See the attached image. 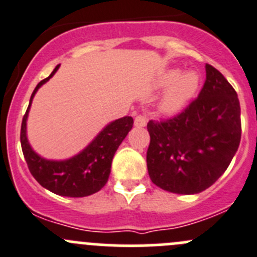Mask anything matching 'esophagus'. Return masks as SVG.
<instances>
[{"mask_svg": "<svg viewBox=\"0 0 257 257\" xmlns=\"http://www.w3.org/2000/svg\"><path fill=\"white\" fill-rule=\"evenodd\" d=\"M134 125L138 126V128H143V126L147 125V118L144 115H142V114H139V115L136 116V119H134Z\"/></svg>", "mask_w": 257, "mask_h": 257, "instance_id": "34e87169", "label": "esophagus"}]
</instances>
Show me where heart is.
<instances>
[{
	"mask_svg": "<svg viewBox=\"0 0 257 257\" xmlns=\"http://www.w3.org/2000/svg\"><path fill=\"white\" fill-rule=\"evenodd\" d=\"M181 71L178 69L168 71L166 75V84L176 83L172 85L168 93L166 94L163 100V109L166 111H176L184 105L191 99V96L196 93L200 83L198 74L195 71H188L179 76Z\"/></svg>",
	"mask_w": 257,
	"mask_h": 257,
	"instance_id": "obj_1",
	"label": "heart"
}]
</instances>
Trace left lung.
Listing matches in <instances>:
<instances>
[{
  "mask_svg": "<svg viewBox=\"0 0 257 257\" xmlns=\"http://www.w3.org/2000/svg\"><path fill=\"white\" fill-rule=\"evenodd\" d=\"M147 129L152 182L172 193H200L222 176L240 146L237 94L217 69L206 64L197 98L173 118L149 120Z\"/></svg>",
  "mask_w": 257,
  "mask_h": 257,
  "instance_id": "left-lung-1",
  "label": "left lung"
}]
</instances>
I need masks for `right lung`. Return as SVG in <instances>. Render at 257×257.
<instances>
[{"instance_id": "obj_1", "label": "right lung", "mask_w": 257, "mask_h": 257, "mask_svg": "<svg viewBox=\"0 0 257 257\" xmlns=\"http://www.w3.org/2000/svg\"><path fill=\"white\" fill-rule=\"evenodd\" d=\"M60 65L50 76L40 81L30 98L29 108L21 124V147L25 161L34 178L44 188L65 197H85L100 191L108 182L111 161L116 149L133 128V118L123 116L109 123L84 151L65 161H49L40 157L30 146L26 134V121L35 94L42 84L52 78Z\"/></svg>"}]
</instances>
